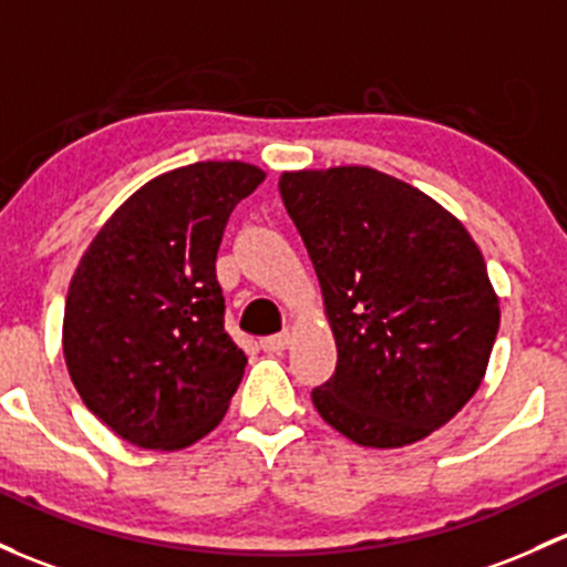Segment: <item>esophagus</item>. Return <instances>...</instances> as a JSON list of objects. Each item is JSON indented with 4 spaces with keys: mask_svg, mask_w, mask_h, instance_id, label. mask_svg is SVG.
Masks as SVG:
<instances>
[{
    "mask_svg": "<svg viewBox=\"0 0 567 567\" xmlns=\"http://www.w3.org/2000/svg\"><path fill=\"white\" fill-rule=\"evenodd\" d=\"M290 344V333L282 331V333H271V337L260 339V348L266 350V353H282L285 348Z\"/></svg>",
    "mask_w": 567,
    "mask_h": 567,
    "instance_id": "esophagus-1",
    "label": "esophagus"
}]
</instances>
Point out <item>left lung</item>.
I'll use <instances>...</instances> for the list:
<instances>
[{
	"mask_svg": "<svg viewBox=\"0 0 567 567\" xmlns=\"http://www.w3.org/2000/svg\"><path fill=\"white\" fill-rule=\"evenodd\" d=\"M279 195L303 238L337 339L312 391L326 424L399 449L449 424L484 380L499 307L454 214L374 168L296 171Z\"/></svg>",
	"mask_w": 567,
	"mask_h": 567,
	"instance_id": "1",
	"label": "left lung"
}]
</instances>
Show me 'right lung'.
Returning <instances> with one entry per match:
<instances>
[{
  "instance_id": "right-lung-1",
  "label": "right lung",
  "mask_w": 567,
  "mask_h": 567,
  "mask_svg": "<svg viewBox=\"0 0 567 567\" xmlns=\"http://www.w3.org/2000/svg\"><path fill=\"white\" fill-rule=\"evenodd\" d=\"M247 163H195L143 184L81 258L64 303V361L83 404L127 443L193 445L223 421L247 355L225 331L217 249Z\"/></svg>"
}]
</instances>
